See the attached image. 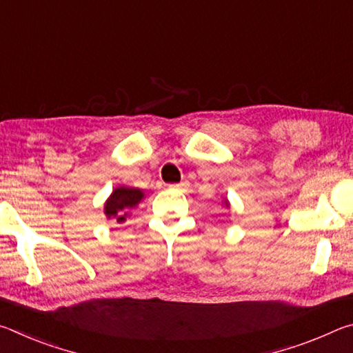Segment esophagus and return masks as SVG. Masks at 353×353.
Masks as SVG:
<instances>
[{"label":"esophagus","mask_w":353,"mask_h":353,"mask_svg":"<svg viewBox=\"0 0 353 353\" xmlns=\"http://www.w3.org/2000/svg\"><path fill=\"white\" fill-rule=\"evenodd\" d=\"M171 188H177V190L187 191L190 188V182L188 181H182L181 183H177V185H171Z\"/></svg>","instance_id":"1"}]
</instances>
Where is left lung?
<instances>
[{
  "instance_id": "left-lung-1",
  "label": "left lung",
  "mask_w": 353,
  "mask_h": 353,
  "mask_svg": "<svg viewBox=\"0 0 353 353\" xmlns=\"http://www.w3.org/2000/svg\"><path fill=\"white\" fill-rule=\"evenodd\" d=\"M223 204H224L225 208L230 207V202H229V199H227V198H223Z\"/></svg>"
}]
</instances>
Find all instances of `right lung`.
<instances>
[{
  "label": "right lung",
  "instance_id": "obj_1",
  "mask_svg": "<svg viewBox=\"0 0 353 353\" xmlns=\"http://www.w3.org/2000/svg\"><path fill=\"white\" fill-rule=\"evenodd\" d=\"M143 199H145V191L143 190L119 185L104 202L105 218L123 224L126 218L130 216V210H134Z\"/></svg>",
  "mask_w": 353,
  "mask_h": 353
}]
</instances>
